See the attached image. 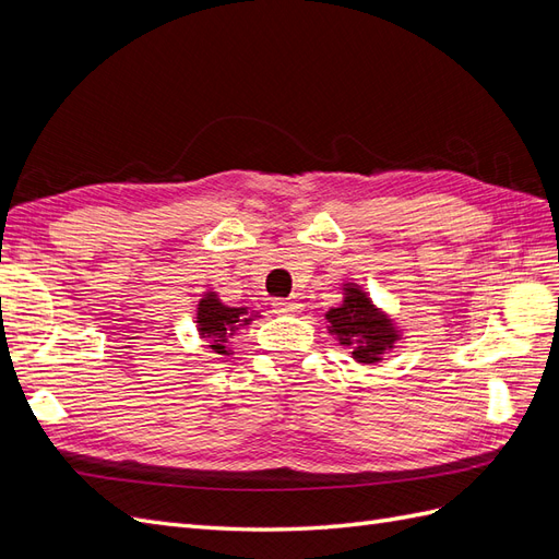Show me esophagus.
Wrapping results in <instances>:
<instances>
[{
  "label": "esophagus",
  "mask_w": 559,
  "mask_h": 559,
  "mask_svg": "<svg viewBox=\"0 0 559 559\" xmlns=\"http://www.w3.org/2000/svg\"><path fill=\"white\" fill-rule=\"evenodd\" d=\"M273 308L277 314H298L302 310L298 300H275Z\"/></svg>",
  "instance_id": "1"
}]
</instances>
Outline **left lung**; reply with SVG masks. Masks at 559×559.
Returning <instances> with one entry per match:
<instances>
[{
	"label": "left lung",
	"mask_w": 559,
	"mask_h": 559,
	"mask_svg": "<svg viewBox=\"0 0 559 559\" xmlns=\"http://www.w3.org/2000/svg\"><path fill=\"white\" fill-rule=\"evenodd\" d=\"M329 333L352 349V359L364 366L382 364L384 354L401 341V329L382 308H378L364 286L343 282V302L326 314Z\"/></svg>",
	"instance_id": "8db88e82"
}]
</instances>
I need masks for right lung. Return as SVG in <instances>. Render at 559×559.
Masks as SVG:
<instances>
[{"label":"right lung","instance_id":"right-lung-1","mask_svg":"<svg viewBox=\"0 0 559 559\" xmlns=\"http://www.w3.org/2000/svg\"><path fill=\"white\" fill-rule=\"evenodd\" d=\"M257 317H261L257 310L226 306L216 292H205L198 300L195 310L198 335L202 341H207L210 349H214L216 354H224V357H230L233 349L228 347V341L240 329L249 326Z\"/></svg>","mask_w":559,"mask_h":559}]
</instances>
